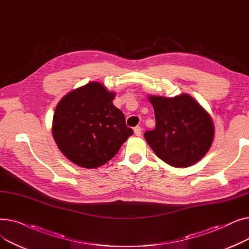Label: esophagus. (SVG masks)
Listing matches in <instances>:
<instances>
[{
	"label": "esophagus",
	"instance_id": "34e87169",
	"mask_svg": "<svg viewBox=\"0 0 249 249\" xmlns=\"http://www.w3.org/2000/svg\"><path fill=\"white\" fill-rule=\"evenodd\" d=\"M134 134H135L136 136H140V135H141V127H140V126H136V127L134 128Z\"/></svg>",
	"mask_w": 249,
	"mask_h": 249
}]
</instances>
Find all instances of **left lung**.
<instances>
[{
  "label": "left lung",
  "mask_w": 249,
  "mask_h": 249,
  "mask_svg": "<svg viewBox=\"0 0 249 249\" xmlns=\"http://www.w3.org/2000/svg\"><path fill=\"white\" fill-rule=\"evenodd\" d=\"M155 114V128L144 138L154 153L176 167H187L199 161L214 138L211 117L188 95L176 98L150 96Z\"/></svg>",
  "instance_id": "8db88e82"
}]
</instances>
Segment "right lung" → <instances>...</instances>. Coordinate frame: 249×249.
<instances>
[{
    "mask_svg": "<svg viewBox=\"0 0 249 249\" xmlns=\"http://www.w3.org/2000/svg\"><path fill=\"white\" fill-rule=\"evenodd\" d=\"M114 98V93L93 82L71 91L58 103L52 135L73 163L99 167L112 160L133 134L124 114L113 105Z\"/></svg>",
    "mask_w": 249,
    "mask_h": 249,
    "instance_id": "add662e5",
    "label": "right lung"
}]
</instances>
